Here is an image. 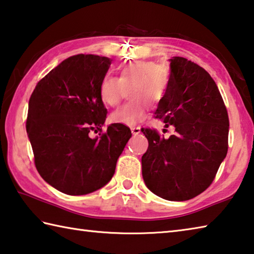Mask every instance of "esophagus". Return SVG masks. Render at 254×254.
I'll return each mask as SVG.
<instances>
[{
  "instance_id": "1",
  "label": "esophagus",
  "mask_w": 254,
  "mask_h": 254,
  "mask_svg": "<svg viewBox=\"0 0 254 254\" xmlns=\"http://www.w3.org/2000/svg\"><path fill=\"white\" fill-rule=\"evenodd\" d=\"M131 132L133 135H137L141 133V127H131Z\"/></svg>"
}]
</instances>
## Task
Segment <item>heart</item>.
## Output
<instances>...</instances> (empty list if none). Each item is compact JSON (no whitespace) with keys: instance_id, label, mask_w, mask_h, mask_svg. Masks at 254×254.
<instances>
[{"instance_id":"obj_1","label":"heart","mask_w":254,"mask_h":254,"mask_svg":"<svg viewBox=\"0 0 254 254\" xmlns=\"http://www.w3.org/2000/svg\"><path fill=\"white\" fill-rule=\"evenodd\" d=\"M169 86L167 67L153 62H133L122 66L118 77L105 75L100 83L99 94L108 107H114L121 101L124 91L131 101L110 114L111 123L135 126L145 118L147 103L153 100L159 103L165 98Z\"/></svg>"}]
</instances>
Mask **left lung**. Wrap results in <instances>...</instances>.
Masks as SVG:
<instances>
[{"label":"left lung","instance_id":"obj_1","mask_svg":"<svg viewBox=\"0 0 254 254\" xmlns=\"http://www.w3.org/2000/svg\"><path fill=\"white\" fill-rule=\"evenodd\" d=\"M169 61L168 91L155 114L175 132L165 139L142 128L149 141L142 177L162 199L187 201L209 188L227 156L229 117L218 86L203 67L180 57Z\"/></svg>","mask_w":254,"mask_h":254}]
</instances>
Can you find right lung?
<instances>
[{"mask_svg":"<svg viewBox=\"0 0 254 254\" xmlns=\"http://www.w3.org/2000/svg\"><path fill=\"white\" fill-rule=\"evenodd\" d=\"M112 60L94 54L67 58L50 71L29 101L26 132L38 172L68 195H83L110 182L132 133L113 123L101 134L107 109L100 83ZM100 131L92 139L89 133Z\"/></svg>","mask_w":254,"mask_h":254,"instance_id":"obj_1","label":"right lung"}]
</instances>
